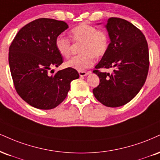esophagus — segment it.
<instances>
[{
  "mask_svg": "<svg viewBox=\"0 0 160 160\" xmlns=\"http://www.w3.org/2000/svg\"><path fill=\"white\" fill-rule=\"evenodd\" d=\"M79 74H80V77H86L88 74V73L86 72H79Z\"/></svg>",
  "mask_w": 160,
  "mask_h": 160,
  "instance_id": "34e87169",
  "label": "esophagus"
}]
</instances>
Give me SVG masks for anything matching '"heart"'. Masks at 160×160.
<instances>
[{
  "mask_svg": "<svg viewBox=\"0 0 160 160\" xmlns=\"http://www.w3.org/2000/svg\"><path fill=\"white\" fill-rule=\"evenodd\" d=\"M71 36L74 42H82L80 48L81 54L74 56L65 62V65L78 72H83L91 67L94 62V57H101L109 48V39L107 32L98 30L92 25L82 23L71 30ZM55 47L59 54L68 57L71 54L72 44L70 39L59 35L55 39Z\"/></svg>",
  "mask_w": 160,
  "mask_h": 160,
  "instance_id": "obj_1",
  "label": "heart"
}]
</instances>
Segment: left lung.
<instances>
[{
    "label": "left lung",
    "mask_w": 160,
    "mask_h": 160,
    "mask_svg": "<svg viewBox=\"0 0 160 160\" xmlns=\"http://www.w3.org/2000/svg\"><path fill=\"white\" fill-rule=\"evenodd\" d=\"M105 28L110 43L95 68L114 70L112 74L94 71L100 83L92 92L102 104L118 107L131 101L145 84L149 68L148 46L141 30L124 19L109 18Z\"/></svg>",
    "instance_id": "obj_1"
}]
</instances>
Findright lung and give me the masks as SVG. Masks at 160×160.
Here are the masks:
<instances>
[{
  "label": "right lung",
  "mask_w": 160,
  "mask_h": 160,
  "mask_svg": "<svg viewBox=\"0 0 160 160\" xmlns=\"http://www.w3.org/2000/svg\"><path fill=\"white\" fill-rule=\"evenodd\" d=\"M68 28L62 21L36 19L19 30L9 47V64L15 90L35 108L57 107L66 98L71 82L80 77L70 68L51 76L48 74L52 67L62 63L55 39Z\"/></svg>",
  "instance_id": "1"
}]
</instances>
